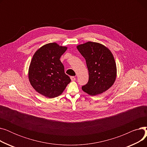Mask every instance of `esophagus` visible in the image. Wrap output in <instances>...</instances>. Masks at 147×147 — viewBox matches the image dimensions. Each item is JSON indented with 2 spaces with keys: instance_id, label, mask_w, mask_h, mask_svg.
Masks as SVG:
<instances>
[{
  "instance_id": "34e87169",
  "label": "esophagus",
  "mask_w": 147,
  "mask_h": 147,
  "mask_svg": "<svg viewBox=\"0 0 147 147\" xmlns=\"http://www.w3.org/2000/svg\"><path fill=\"white\" fill-rule=\"evenodd\" d=\"M70 79H71V80L72 81H74V80H76V78H75V77H74V76H71V77H70Z\"/></svg>"
}]
</instances>
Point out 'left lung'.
I'll return each mask as SVG.
<instances>
[{"label":"left lung","mask_w":147,"mask_h":147,"mask_svg":"<svg viewBox=\"0 0 147 147\" xmlns=\"http://www.w3.org/2000/svg\"><path fill=\"white\" fill-rule=\"evenodd\" d=\"M84 58L89 71V80L82 87L90 95L102 94L112 86L116 78L115 62L111 51L105 46L88 42L77 46Z\"/></svg>","instance_id":"obj_1"}]
</instances>
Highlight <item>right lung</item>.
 Here are the masks:
<instances>
[{"label": "right lung", "instance_id": "obj_1", "mask_svg": "<svg viewBox=\"0 0 147 147\" xmlns=\"http://www.w3.org/2000/svg\"><path fill=\"white\" fill-rule=\"evenodd\" d=\"M67 49L50 43L38 49L32 58L28 69L29 81L37 92L46 97L60 95L71 82L59 60Z\"/></svg>", "mask_w": 147, "mask_h": 147}]
</instances>
